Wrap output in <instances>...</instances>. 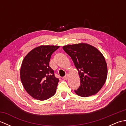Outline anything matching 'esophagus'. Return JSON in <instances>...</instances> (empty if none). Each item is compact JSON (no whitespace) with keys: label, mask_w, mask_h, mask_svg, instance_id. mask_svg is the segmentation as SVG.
Wrapping results in <instances>:
<instances>
[{"label":"esophagus","mask_w":126,"mask_h":126,"mask_svg":"<svg viewBox=\"0 0 126 126\" xmlns=\"http://www.w3.org/2000/svg\"><path fill=\"white\" fill-rule=\"evenodd\" d=\"M68 74H66L65 75V76H64L63 77V79H65V80H66L68 79Z\"/></svg>","instance_id":"obj_1"}]
</instances>
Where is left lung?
Returning <instances> with one entry per match:
<instances>
[{
	"label": "left lung",
	"instance_id": "8db88e82",
	"mask_svg": "<svg viewBox=\"0 0 126 126\" xmlns=\"http://www.w3.org/2000/svg\"><path fill=\"white\" fill-rule=\"evenodd\" d=\"M71 57L78 70L80 86L75 90L77 95L88 97L97 93L105 83L108 70L103 55L94 47L86 43L63 47Z\"/></svg>",
	"mask_w": 126,
	"mask_h": 126
}]
</instances>
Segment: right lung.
Here are the masks:
<instances>
[{
    "mask_svg": "<svg viewBox=\"0 0 126 126\" xmlns=\"http://www.w3.org/2000/svg\"><path fill=\"white\" fill-rule=\"evenodd\" d=\"M60 46L41 45L29 52L21 65L20 79L33 98L43 101L55 95L59 82L49 66L51 56Z\"/></svg>",
    "mask_w": 126,
    "mask_h": 126,
    "instance_id": "obj_1",
    "label": "right lung"
}]
</instances>
